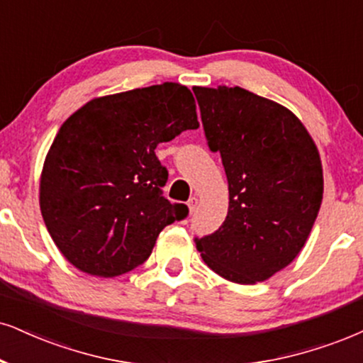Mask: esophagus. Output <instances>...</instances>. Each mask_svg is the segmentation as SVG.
<instances>
[{
	"label": "esophagus",
	"mask_w": 363,
	"mask_h": 363,
	"mask_svg": "<svg viewBox=\"0 0 363 363\" xmlns=\"http://www.w3.org/2000/svg\"><path fill=\"white\" fill-rule=\"evenodd\" d=\"M196 207H199V199H196V196H191V199L189 200V210H190V213H194L195 210H196Z\"/></svg>",
	"instance_id": "esophagus-1"
}]
</instances>
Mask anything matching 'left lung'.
Instances as JSON below:
<instances>
[{"label":"left lung","instance_id":"obj_1","mask_svg":"<svg viewBox=\"0 0 363 363\" xmlns=\"http://www.w3.org/2000/svg\"><path fill=\"white\" fill-rule=\"evenodd\" d=\"M208 147L229 182L218 230L195 239L203 262L237 284H256L301 252L323 200L318 147L288 107L242 87H194Z\"/></svg>","mask_w":363,"mask_h":363}]
</instances>
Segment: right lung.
Segmentation results:
<instances>
[{
  "label": "right lung",
  "instance_id": "right-lung-1",
  "mask_svg": "<svg viewBox=\"0 0 363 363\" xmlns=\"http://www.w3.org/2000/svg\"><path fill=\"white\" fill-rule=\"evenodd\" d=\"M190 89L177 82L89 101L58 129L40 177V210L64 257L114 277L150 257L164 227L189 213L161 195L156 146L199 128Z\"/></svg>",
  "mask_w": 363,
  "mask_h": 363
}]
</instances>
